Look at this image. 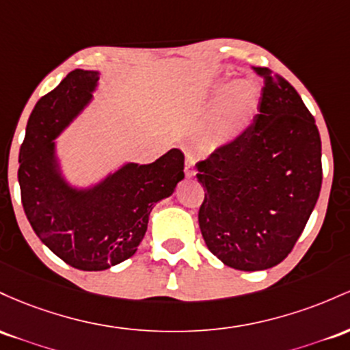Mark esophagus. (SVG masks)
<instances>
[{
  "mask_svg": "<svg viewBox=\"0 0 350 350\" xmlns=\"http://www.w3.org/2000/svg\"><path fill=\"white\" fill-rule=\"evenodd\" d=\"M195 155L191 152H187V159H185V176L187 178H193L196 175L195 172Z\"/></svg>",
  "mask_w": 350,
  "mask_h": 350,
  "instance_id": "esophagus-1",
  "label": "esophagus"
}]
</instances>
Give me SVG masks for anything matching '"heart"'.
Here are the masks:
<instances>
[{
  "mask_svg": "<svg viewBox=\"0 0 350 350\" xmlns=\"http://www.w3.org/2000/svg\"><path fill=\"white\" fill-rule=\"evenodd\" d=\"M256 111L258 99L253 89L245 84L228 85L219 96L215 112V140L218 144L237 140L253 122Z\"/></svg>",
  "mask_w": 350,
  "mask_h": 350,
  "instance_id": "heart-1",
  "label": "heart"
}]
</instances>
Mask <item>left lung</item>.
Listing matches in <instances>:
<instances>
[{
  "mask_svg": "<svg viewBox=\"0 0 350 350\" xmlns=\"http://www.w3.org/2000/svg\"><path fill=\"white\" fill-rule=\"evenodd\" d=\"M251 69L262 79L254 124L196 163L203 239L239 271L273 268L291 253L323 183L319 131L301 96L271 69Z\"/></svg>",
  "mask_w": 350,
  "mask_h": 350,
  "instance_id": "left-lung-1",
  "label": "left lung"
}]
</instances>
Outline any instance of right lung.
Listing matches in <instances>:
<instances>
[{
  "label": "right lung",
  "mask_w": 350,
  "mask_h": 350,
  "mask_svg": "<svg viewBox=\"0 0 350 350\" xmlns=\"http://www.w3.org/2000/svg\"><path fill=\"white\" fill-rule=\"evenodd\" d=\"M100 70L76 69L38 100L19 150L18 180L39 239L69 266L104 271L135 254L155 203L185 178V157L172 148L152 163L124 162L89 185L68 178L57 139L92 104Z\"/></svg>",
  "instance_id": "1"
}]
</instances>
